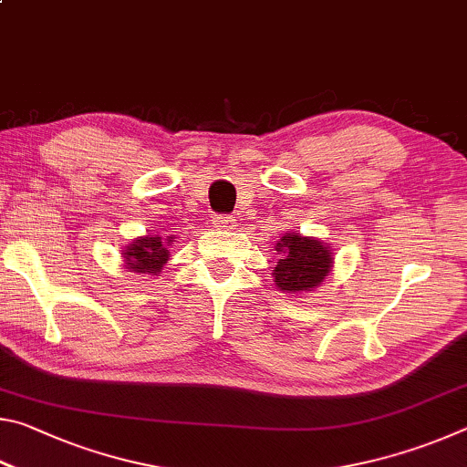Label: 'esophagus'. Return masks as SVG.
I'll list each match as a JSON object with an SVG mask.
<instances>
[{"label": "esophagus", "mask_w": 467, "mask_h": 467, "mask_svg": "<svg viewBox=\"0 0 467 467\" xmlns=\"http://www.w3.org/2000/svg\"><path fill=\"white\" fill-rule=\"evenodd\" d=\"M212 224H214V228H220V231H234L236 220L233 216H214Z\"/></svg>", "instance_id": "34e87169"}]
</instances>
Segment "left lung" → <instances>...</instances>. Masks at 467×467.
I'll list each match as a JSON object with an SVG mask.
<instances>
[{"instance_id": "8db88e82", "label": "left lung", "mask_w": 467, "mask_h": 467, "mask_svg": "<svg viewBox=\"0 0 467 467\" xmlns=\"http://www.w3.org/2000/svg\"><path fill=\"white\" fill-rule=\"evenodd\" d=\"M280 259L272 270L275 288L284 295H303L323 284L334 270V251L327 243L300 233H284L275 243Z\"/></svg>"}]
</instances>
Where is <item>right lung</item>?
I'll return each mask as SVG.
<instances>
[{
  "label": "right lung",
  "mask_w": 467,
  "mask_h": 467,
  "mask_svg": "<svg viewBox=\"0 0 467 467\" xmlns=\"http://www.w3.org/2000/svg\"><path fill=\"white\" fill-rule=\"evenodd\" d=\"M175 239V234L161 236L156 233H148L144 236L133 239L121 253L125 270L140 275H158L162 272L164 264L169 262V247Z\"/></svg>",
  "instance_id": "1"
}]
</instances>
